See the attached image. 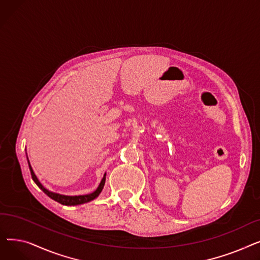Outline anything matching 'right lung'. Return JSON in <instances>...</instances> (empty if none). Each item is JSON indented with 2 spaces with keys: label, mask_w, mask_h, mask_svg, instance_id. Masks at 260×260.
Segmentation results:
<instances>
[{
  "label": "right lung",
  "mask_w": 260,
  "mask_h": 260,
  "mask_svg": "<svg viewBox=\"0 0 260 260\" xmlns=\"http://www.w3.org/2000/svg\"><path fill=\"white\" fill-rule=\"evenodd\" d=\"M27 161H28V167H29V171H30V174H31V177H32V180L35 181V183L43 190V192L48 196L50 197L51 199H53L54 201H57L61 204H64V206H78V204H83V203H86V202H89L91 200H93L94 198H97L100 193L102 192V189L104 187V184H105V179H106V173L104 174L103 178L99 184V186L97 187V189L93 190L92 193L90 194H86V195H79V196H67V195H61V194H58V193H53L51 192V190L47 189L42 183H41L38 179V177L36 176L30 163H29V160H28V157H27Z\"/></svg>",
  "instance_id": "1"
}]
</instances>
